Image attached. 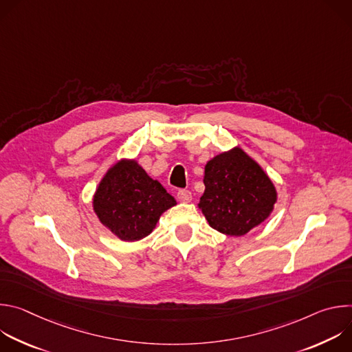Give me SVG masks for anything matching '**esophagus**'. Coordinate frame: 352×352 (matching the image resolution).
I'll list each match as a JSON object with an SVG mask.
<instances>
[{"mask_svg":"<svg viewBox=\"0 0 352 352\" xmlns=\"http://www.w3.org/2000/svg\"><path fill=\"white\" fill-rule=\"evenodd\" d=\"M177 197L181 200V202L188 204V202H190V200H192V193L189 190H186V189H179L177 192Z\"/></svg>","mask_w":352,"mask_h":352,"instance_id":"34e87169","label":"esophagus"}]
</instances>
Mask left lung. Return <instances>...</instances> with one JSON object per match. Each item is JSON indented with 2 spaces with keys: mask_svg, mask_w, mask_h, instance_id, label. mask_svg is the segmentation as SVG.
Here are the masks:
<instances>
[{
  "mask_svg": "<svg viewBox=\"0 0 352 352\" xmlns=\"http://www.w3.org/2000/svg\"><path fill=\"white\" fill-rule=\"evenodd\" d=\"M204 182L197 206L212 228L230 236H242L262 224L277 202L272 179L239 147L208 162Z\"/></svg>",
  "mask_w": 352,
  "mask_h": 352,
  "instance_id": "8db88e82",
  "label": "left lung"
}]
</instances>
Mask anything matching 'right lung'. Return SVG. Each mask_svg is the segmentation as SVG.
Here are the masks:
<instances>
[{
  "label": "right lung",
  "instance_id": "1",
  "mask_svg": "<svg viewBox=\"0 0 352 352\" xmlns=\"http://www.w3.org/2000/svg\"><path fill=\"white\" fill-rule=\"evenodd\" d=\"M163 185L150 178L135 160H120L100 181L93 210L114 235L133 242L147 236L160 216L175 206Z\"/></svg>",
  "mask_w": 352,
  "mask_h": 352
}]
</instances>
